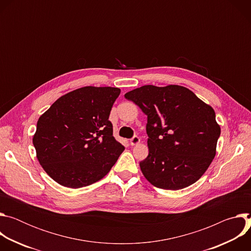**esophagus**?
<instances>
[{"mask_svg": "<svg viewBox=\"0 0 251 251\" xmlns=\"http://www.w3.org/2000/svg\"><path fill=\"white\" fill-rule=\"evenodd\" d=\"M140 138L138 137V136H134L131 140H130V144L132 145V146H136V145H138L139 143H140Z\"/></svg>", "mask_w": 251, "mask_h": 251, "instance_id": "1", "label": "esophagus"}]
</instances>
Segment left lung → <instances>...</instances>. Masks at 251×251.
Instances as JSON below:
<instances>
[{
	"mask_svg": "<svg viewBox=\"0 0 251 251\" xmlns=\"http://www.w3.org/2000/svg\"><path fill=\"white\" fill-rule=\"evenodd\" d=\"M148 117L149 155L140 162L153 186L182 190L205 173L217 154L221 126L212 107L181 85H144L125 94Z\"/></svg>",
	"mask_w": 251,
	"mask_h": 251,
	"instance_id": "left-lung-1",
	"label": "left lung"
}]
</instances>
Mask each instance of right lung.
Segmentation results:
<instances>
[{
	"label": "right lung",
	"instance_id": "add662e5",
	"mask_svg": "<svg viewBox=\"0 0 251 251\" xmlns=\"http://www.w3.org/2000/svg\"><path fill=\"white\" fill-rule=\"evenodd\" d=\"M121 90L84 86L59 97L41 115L32 143L46 173L57 184L79 189L109 173L124 151L108 120Z\"/></svg>",
	"mask_w": 251,
	"mask_h": 251
}]
</instances>
